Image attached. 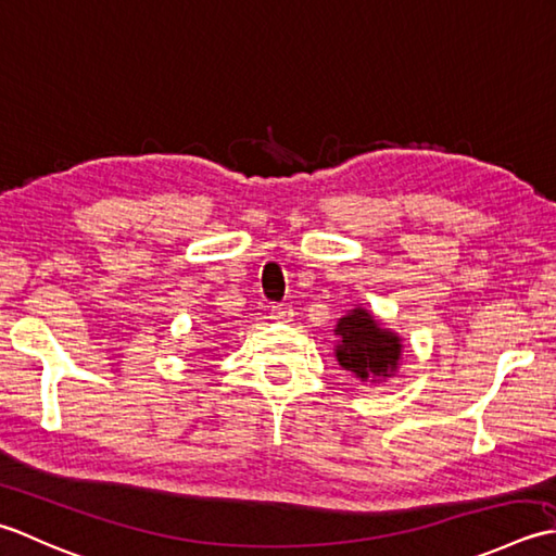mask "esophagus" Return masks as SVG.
<instances>
[{
  "label": "esophagus",
  "instance_id": "34e87169",
  "mask_svg": "<svg viewBox=\"0 0 556 556\" xmlns=\"http://www.w3.org/2000/svg\"><path fill=\"white\" fill-rule=\"evenodd\" d=\"M290 316H292L290 304H274V307H270V319L290 321Z\"/></svg>",
  "mask_w": 556,
  "mask_h": 556
}]
</instances>
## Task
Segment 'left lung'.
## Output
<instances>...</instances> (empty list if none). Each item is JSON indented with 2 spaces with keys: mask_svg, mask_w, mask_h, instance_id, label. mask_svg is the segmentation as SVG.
Masks as SVG:
<instances>
[{
  "mask_svg": "<svg viewBox=\"0 0 556 556\" xmlns=\"http://www.w3.org/2000/svg\"><path fill=\"white\" fill-rule=\"evenodd\" d=\"M336 359L359 381H383L399 369L401 336L383 328L365 307L350 309L336 326Z\"/></svg>",
  "mask_w": 556,
  "mask_h": 556,
  "instance_id": "obj_1",
  "label": "left lung"
}]
</instances>
